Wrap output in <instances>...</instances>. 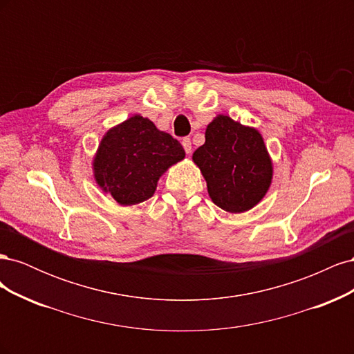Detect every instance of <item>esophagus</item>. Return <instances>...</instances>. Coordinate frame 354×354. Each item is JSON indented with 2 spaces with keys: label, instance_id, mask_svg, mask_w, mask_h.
Segmentation results:
<instances>
[{
  "label": "esophagus",
  "instance_id": "obj_1",
  "mask_svg": "<svg viewBox=\"0 0 354 354\" xmlns=\"http://www.w3.org/2000/svg\"><path fill=\"white\" fill-rule=\"evenodd\" d=\"M181 145H183V147H185V151H186V153L187 155H190V152H192V143H190V138H183V140H181Z\"/></svg>",
  "mask_w": 354,
  "mask_h": 354
}]
</instances>
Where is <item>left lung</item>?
<instances>
[{"label":"left lung","mask_w":354,"mask_h":354,"mask_svg":"<svg viewBox=\"0 0 354 354\" xmlns=\"http://www.w3.org/2000/svg\"><path fill=\"white\" fill-rule=\"evenodd\" d=\"M192 159L207 181L211 201L227 212L250 211L272 185L273 162L260 131L227 115H217L207 125L205 143Z\"/></svg>","instance_id":"8db88e82"}]
</instances>
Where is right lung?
<instances>
[{"instance_id": "obj_1", "label": "right lung", "mask_w": 354, "mask_h": 354, "mask_svg": "<svg viewBox=\"0 0 354 354\" xmlns=\"http://www.w3.org/2000/svg\"><path fill=\"white\" fill-rule=\"evenodd\" d=\"M185 156L173 136L133 115L106 131L93 158V173L104 194L130 207L152 198L159 177Z\"/></svg>"}]
</instances>
